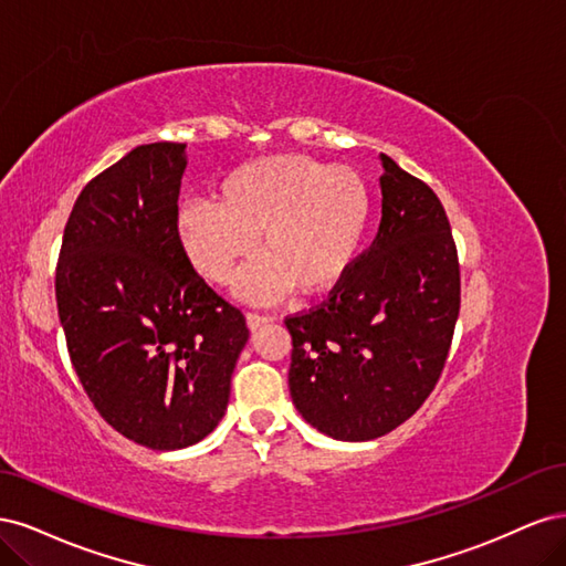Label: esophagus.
Listing matches in <instances>:
<instances>
[{"label":"esophagus","instance_id":"esophagus-1","mask_svg":"<svg viewBox=\"0 0 566 566\" xmlns=\"http://www.w3.org/2000/svg\"><path fill=\"white\" fill-rule=\"evenodd\" d=\"M245 321H248V328L254 333L256 328H262V325L271 323L273 318H271V316H262V314H248V316H245Z\"/></svg>","mask_w":566,"mask_h":566}]
</instances>
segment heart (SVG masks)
Wrapping results in <instances>:
<instances>
[{
  "label": "heart",
  "mask_w": 566,
  "mask_h": 566,
  "mask_svg": "<svg viewBox=\"0 0 566 566\" xmlns=\"http://www.w3.org/2000/svg\"><path fill=\"white\" fill-rule=\"evenodd\" d=\"M370 212V188L354 167L276 153L231 169L214 202H186L177 214V238L205 279L229 283L260 235L264 256L241 273L235 295L269 304L290 290L325 295L345 281L361 252Z\"/></svg>",
  "instance_id": "b5f03b06"
}]
</instances>
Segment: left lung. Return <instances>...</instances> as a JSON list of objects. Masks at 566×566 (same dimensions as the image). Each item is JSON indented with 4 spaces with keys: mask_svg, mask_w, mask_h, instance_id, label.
Here are the masks:
<instances>
[{
    "mask_svg": "<svg viewBox=\"0 0 566 566\" xmlns=\"http://www.w3.org/2000/svg\"><path fill=\"white\" fill-rule=\"evenodd\" d=\"M382 219L370 248L316 310L285 318L300 416L339 441L397 430L430 397L460 312L449 217L424 181L380 153Z\"/></svg>",
    "mask_w": 566,
    "mask_h": 566,
    "instance_id": "8db88e82",
    "label": "left lung"
}]
</instances>
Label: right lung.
I'll list each match as a JSON object with an SVG mask.
<instances>
[{"instance_id": "right-lung-1", "label": "right lung", "mask_w": 566, "mask_h": 566, "mask_svg": "<svg viewBox=\"0 0 566 566\" xmlns=\"http://www.w3.org/2000/svg\"><path fill=\"white\" fill-rule=\"evenodd\" d=\"M186 144L129 150L82 188L56 266L73 368L113 430L177 451L224 418L250 331L177 238Z\"/></svg>"}]
</instances>
